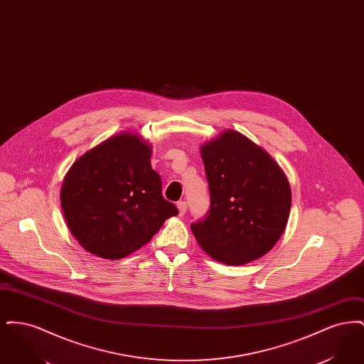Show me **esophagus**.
I'll list each match as a JSON object with an SVG mask.
<instances>
[{
  "label": "esophagus",
  "mask_w": 364,
  "mask_h": 364,
  "mask_svg": "<svg viewBox=\"0 0 364 364\" xmlns=\"http://www.w3.org/2000/svg\"><path fill=\"white\" fill-rule=\"evenodd\" d=\"M177 208H178V215L183 217L186 214V211H187V203L181 200V202L177 203Z\"/></svg>",
  "instance_id": "esophagus-1"
}]
</instances>
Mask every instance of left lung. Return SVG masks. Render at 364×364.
I'll return each instance as SVG.
<instances>
[{
    "mask_svg": "<svg viewBox=\"0 0 364 364\" xmlns=\"http://www.w3.org/2000/svg\"><path fill=\"white\" fill-rule=\"evenodd\" d=\"M210 190L208 217L191 225L202 250L240 266L267 254L282 236L292 203L288 177L264 149L235 129L200 146Z\"/></svg>",
    "mask_w": 364,
    "mask_h": 364,
    "instance_id": "8db88e82",
    "label": "left lung"
}]
</instances>
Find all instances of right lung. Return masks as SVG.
Segmentation results:
<instances>
[{"mask_svg":"<svg viewBox=\"0 0 364 364\" xmlns=\"http://www.w3.org/2000/svg\"><path fill=\"white\" fill-rule=\"evenodd\" d=\"M151 153L149 140L122 131L72 164L60 200L72 236L87 252L122 259L150 242L168 218L178 214L162 196Z\"/></svg>","mask_w":364,"mask_h":364,"instance_id":"obj_1","label":"right lung"}]
</instances>
